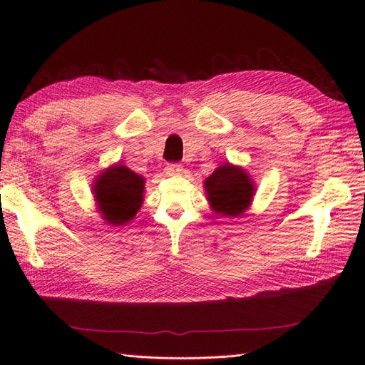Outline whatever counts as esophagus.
Returning <instances> with one entry per match:
<instances>
[{
	"mask_svg": "<svg viewBox=\"0 0 365 365\" xmlns=\"http://www.w3.org/2000/svg\"><path fill=\"white\" fill-rule=\"evenodd\" d=\"M165 173L168 176L181 175L182 173V165H181V163H168V165L165 167Z\"/></svg>",
	"mask_w": 365,
	"mask_h": 365,
	"instance_id": "1",
	"label": "esophagus"
}]
</instances>
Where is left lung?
Wrapping results in <instances>:
<instances>
[{
  "label": "left lung",
  "mask_w": 365,
  "mask_h": 365,
  "mask_svg": "<svg viewBox=\"0 0 365 365\" xmlns=\"http://www.w3.org/2000/svg\"><path fill=\"white\" fill-rule=\"evenodd\" d=\"M212 211L224 215H240L254 197V185L245 170L224 163L205 181Z\"/></svg>",
  "instance_id": "left-lung-1"
}]
</instances>
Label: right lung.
<instances>
[{"instance_id": "add662e5", "label": "right lung", "mask_w": 365, "mask_h": 365, "mask_svg": "<svg viewBox=\"0 0 365 365\" xmlns=\"http://www.w3.org/2000/svg\"><path fill=\"white\" fill-rule=\"evenodd\" d=\"M145 180L124 165L106 170L94 184L96 200L111 225H123L133 219L143 202Z\"/></svg>"}]
</instances>
